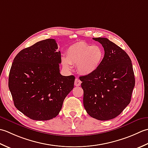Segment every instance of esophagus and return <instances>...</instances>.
I'll use <instances>...</instances> for the list:
<instances>
[{"mask_svg": "<svg viewBox=\"0 0 148 148\" xmlns=\"http://www.w3.org/2000/svg\"><path fill=\"white\" fill-rule=\"evenodd\" d=\"M81 84V81L80 80V79L78 78H75V86H80Z\"/></svg>", "mask_w": 148, "mask_h": 148, "instance_id": "1", "label": "esophagus"}]
</instances>
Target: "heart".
I'll use <instances>...</instances> for the list:
<instances>
[{"instance_id":"1","label":"heart","mask_w":148,"mask_h":148,"mask_svg":"<svg viewBox=\"0 0 148 148\" xmlns=\"http://www.w3.org/2000/svg\"><path fill=\"white\" fill-rule=\"evenodd\" d=\"M104 56L103 49L98 45L78 41L68 48L66 57L62 58V65L66 70H70L71 64H75L79 73L91 75L98 70Z\"/></svg>"}]
</instances>
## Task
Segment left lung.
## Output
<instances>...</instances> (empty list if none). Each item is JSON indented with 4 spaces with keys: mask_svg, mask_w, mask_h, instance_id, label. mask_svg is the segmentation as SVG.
I'll use <instances>...</instances> for the list:
<instances>
[{
    "mask_svg": "<svg viewBox=\"0 0 148 148\" xmlns=\"http://www.w3.org/2000/svg\"><path fill=\"white\" fill-rule=\"evenodd\" d=\"M92 39L102 45L105 56L95 73L80 77L84 106L91 117L107 121L119 116L130 102L134 73L130 58L121 48L107 38Z\"/></svg>",
    "mask_w": 148,
    "mask_h": 148,
    "instance_id": "1",
    "label": "left lung"
}]
</instances>
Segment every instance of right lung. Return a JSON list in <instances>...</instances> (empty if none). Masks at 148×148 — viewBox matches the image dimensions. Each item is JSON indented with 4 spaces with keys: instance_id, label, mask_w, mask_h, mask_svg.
I'll return each mask as SVG.
<instances>
[{
    "instance_id": "1",
    "label": "right lung",
    "mask_w": 148,
    "mask_h": 148,
    "mask_svg": "<svg viewBox=\"0 0 148 148\" xmlns=\"http://www.w3.org/2000/svg\"><path fill=\"white\" fill-rule=\"evenodd\" d=\"M54 39H47L24 49L14 57L8 86L14 105L30 119H52L74 87L73 75L62 76L61 56Z\"/></svg>"
}]
</instances>
